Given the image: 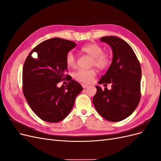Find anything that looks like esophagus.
Listing matches in <instances>:
<instances>
[{"label": "esophagus", "instance_id": "esophagus-1", "mask_svg": "<svg viewBox=\"0 0 161 161\" xmlns=\"http://www.w3.org/2000/svg\"><path fill=\"white\" fill-rule=\"evenodd\" d=\"M82 86L83 87V89H86V88H87V87H88L89 86L85 85V84H82Z\"/></svg>", "mask_w": 161, "mask_h": 161}]
</instances>
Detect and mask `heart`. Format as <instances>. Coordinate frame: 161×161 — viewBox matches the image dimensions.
Instances as JSON below:
<instances>
[{
    "label": "heart",
    "instance_id": "1",
    "mask_svg": "<svg viewBox=\"0 0 161 161\" xmlns=\"http://www.w3.org/2000/svg\"><path fill=\"white\" fill-rule=\"evenodd\" d=\"M81 51L86 53L92 58L91 65L95 66L99 70H105L109 66L111 62V55L103 52V48L97 43H90L81 47ZM66 64L70 68L76 66V58L72 52H69L66 56ZM96 76L95 69H80L73 74V77L77 80L83 83H90Z\"/></svg>",
    "mask_w": 161,
    "mask_h": 161
}]
</instances>
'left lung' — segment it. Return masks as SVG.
I'll list each match as a JSON object with an SVG mask.
<instances>
[{"label":"left lung","instance_id":"left-lung-1","mask_svg":"<svg viewBox=\"0 0 161 161\" xmlns=\"http://www.w3.org/2000/svg\"><path fill=\"white\" fill-rule=\"evenodd\" d=\"M100 40L111 47L113 60L99 83L105 86L111 84V89L105 87L102 90L95 86L97 92L92 101L103 118L119 121L130 116L138 105L142 70L137 57L127 42L115 36L103 37Z\"/></svg>","mask_w":161,"mask_h":161}]
</instances>
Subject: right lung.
I'll return each mask as SVG.
<instances>
[{"instance_id":"add662e5","label":"right lung","mask_w":161,"mask_h":161,"mask_svg":"<svg viewBox=\"0 0 161 161\" xmlns=\"http://www.w3.org/2000/svg\"><path fill=\"white\" fill-rule=\"evenodd\" d=\"M76 43L61 38L43 41L27 57L23 69V92L32 111L42 120L59 122L69 114L76 96L83 88L71 80L66 86L57 84L67 79V53ZM33 52L37 58L31 56Z\"/></svg>"}]
</instances>
